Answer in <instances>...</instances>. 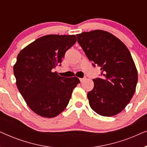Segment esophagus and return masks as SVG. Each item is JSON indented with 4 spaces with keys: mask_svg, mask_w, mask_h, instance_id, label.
<instances>
[{
    "mask_svg": "<svg viewBox=\"0 0 147 147\" xmlns=\"http://www.w3.org/2000/svg\"><path fill=\"white\" fill-rule=\"evenodd\" d=\"M80 82H82L84 80V78H80Z\"/></svg>",
    "mask_w": 147,
    "mask_h": 147,
    "instance_id": "1",
    "label": "esophagus"
}]
</instances>
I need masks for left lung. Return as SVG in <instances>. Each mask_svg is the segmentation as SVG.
Returning a JSON list of instances; mask_svg holds the SVG:
<instances>
[{
    "mask_svg": "<svg viewBox=\"0 0 147 147\" xmlns=\"http://www.w3.org/2000/svg\"><path fill=\"white\" fill-rule=\"evenodd\" d=\"M76 36L92 65L101 70L100 77L93 79V90L88 92L90 107L104 116L120 113L132 99L138 82L129 50L119 39L102 30Z\"/></svg>",
    "mask_w": 147,
    "mask_h": 147,
    "instance_id": "1",
    "label": "left lung"
}]
</instances>
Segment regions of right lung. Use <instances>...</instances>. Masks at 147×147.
<instances>
[{
  "mask_svg": "<svg viewBox=\"0 0 147 147\" xmlns=\"http://www.w3.org/2000/svg\"><path fill=\"white\" fill-rule=\"evenodd\" d=\"M76 42L75 35L41 37L21 50L13 67L18 90L29 107L38 115L53 118L63 112L80 80L53 72L61 65L67 49Z\"/></svg>",
  "mask_w": 147,
  "mask_h": 147,
  "instance_id": "obj_1",
  "label": "right lung"
}]
</instances>
